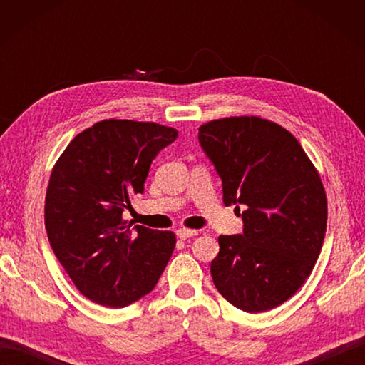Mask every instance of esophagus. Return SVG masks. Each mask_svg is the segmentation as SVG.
I'll return each mask as SVG.
<instances>
[{
	"mask_svg": "<svg viewBox=\"0 0 365 365\" xmlns=\"http://www.w3.org/2000/svg\"><path fill=\"white\" fill-rule=\"evenodd\" d=\"M197 235V230H191V229H178L177 230V237L180 240H187L191 237H196Z\"/></svg>",
	"mask_w": 365,
	"mask_h": 365,
	"instance_id": "obj_1",
	"label": "esophagus"
}]
</instances>
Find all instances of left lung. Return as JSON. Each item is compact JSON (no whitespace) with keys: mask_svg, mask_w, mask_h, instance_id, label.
<instances>
[{"mask_svg":"<svg viewBox=\"0 0 365 365\" xmlns=\"http://www.w3.org/2000/svg\"><path fill=\"white\" fill-rule=\"evenodd\" d=\"M199 143L222 180L224 205L245 207L243 234L218 238L213 284L245 312L269 311L298 292L320 255L322 178L290 131L257 115L207 122Z\"/></svg>","mask_w":365,"mask_h":365,"instance_id":"left-lung-1","label":"left lung"}]
</instances>
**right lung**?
<instances>
[{
	"label": "right lung",
	"mask_w": 365,
	"mask_h": 365,
	"mask_svg": "<svg viewBox=\"0 0 365 365\" xmlns=\"http://www.w3.org/2000/svg\"><path fill=\"white\" fill-rule=\"evenodd\" d=\"M175 128L108 119L76 135L54 165L45 197L51 250L76 289L106 307H125L153 290L175 247L169 230L122 220L144 191L150 163Z\"/></svg>",
	"instance_id": "add662e5"
}]
</instances>
